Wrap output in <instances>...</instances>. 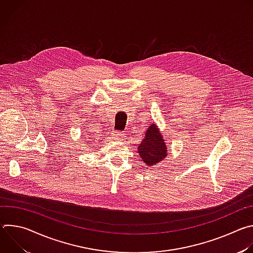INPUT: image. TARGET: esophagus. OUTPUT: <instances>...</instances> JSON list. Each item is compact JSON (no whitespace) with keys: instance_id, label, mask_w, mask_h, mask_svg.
Listing matches in <instances>:
<instances>
[{"instance_id":"obj_1","label":"esophagus","mask_w":253,"mask_h":253,"mask_svg":"<svg viewBox=\"0 0 253 253\" xmlns=\"http://www.w3.org/2000/svg\"><path fill=\"white\" fill-rule=\"evenodd\" d=\"M124 136H125V134L122 132H119V131H113V133H112V139H114V140H118V141L123 140Z\"/></svg>"}]
</instances>
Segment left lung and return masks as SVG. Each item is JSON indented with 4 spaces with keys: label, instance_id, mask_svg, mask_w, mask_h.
Here are the masks:
<instances>
[{
    "label": "left lung",
    "instance_id": "obj_1",
    "mask_svg": "<svg viewBox=\"0 0 253 253\" xmlns=\"http://www.w3.org/2000/svg\"><path fill=\"white\" fill-rule=\"evenodd\" d=\"M138 153L144 163L153 166L167 156V145L157 126L153 123L138 146Z\"/></svg>",
    "mask_w": 253,
    "mask_h": 253
}]
</instances>
